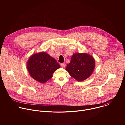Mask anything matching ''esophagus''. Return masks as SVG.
I'll use <instances>...</instances> for the list:
<instances>
[{"mask_svg": "<svg viewBox=\"0 0 125 125\" xmlns=\"http://www.w3.org/2000/svg\"><path fill=\"white\" fill-rule=\"evenodd\" d=\"M60 65L62 67H65V66H66V64L65 63H61L60 64Z\"/></svg>", "mask_w": 125, "mask_h": 125, "instance_id": "obj_1", "label": "esophagus"}]
</instances>
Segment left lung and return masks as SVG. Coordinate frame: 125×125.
Wrapping results in <instances>:
<instances>
[{"mask_svg": "<svg viewBox=\"0 0 125 125\" xmlns=\"http://www.w3.org/2000/svg\"><path fill=\"white\" fill-rule=\"evenodd\" d=\"M95 60L86 53H75L66 68L70 75L79 82L90 77L95 67Z\"/></svg>", "mask_w": 125, "mask_h": 125, "instance_id": "left-lung-1", "label": "left lung"}]
</instances>
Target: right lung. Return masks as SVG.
Returning a JSON list of instances; mask_svg holds the SVG:
<instances>
[{"label":"right lung","mask_w":125,"mask_h":125,"mask_svg":"<svg viewBox=\"0 0 125 125\" xmlns=\"http://www.w3.org/2000/svg\"><path fill=\"white\" fill-rule=\"evenodd\" d=\"M60 67L56 61L45 52L34 54L27 62V68L31 76L41 83L50 79L52 74Z\"/></svg>","instance_id":"1"}]
</instances>
